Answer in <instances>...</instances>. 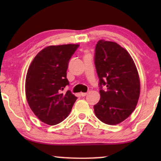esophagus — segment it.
Segmentation results:
<instances>
[{
    "instance_id": "obj_1",
    "label": "esophagus",
    "mask_w": 161,
    "mask_h": 161,
    "mask_svg": "<svg viewBox=\"0 0 161 161\" xmlns=\"http://www.w3.org/2000/svg\"><path fill=\"white\" fill-rule=\"evenodd\" d=\"M80 95L82 97H85V96L87 95V93H86V92H82V93H80Z\"/></svg>"
}]
</instances>
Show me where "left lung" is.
I'll return each instance as SVG.
<instances>
[{
    "label": "left lung",
    "mask_w": 161,
    "mask_h": 161,
    "mask_svg": "<svg viewBox=\"0 0 161 161\" xmlns=\"http://www.w3.org/2000/svg\"><path fill=\"white\" fill-rule=\"evenodd\" d=\"M94 64L100 89L94 114L105 124H119L134 111L139 98L140 80L135 63L117 43L100 40L95 47Z\"/></svg>",
    "instance_id": "obj_1"
}]
</instances>
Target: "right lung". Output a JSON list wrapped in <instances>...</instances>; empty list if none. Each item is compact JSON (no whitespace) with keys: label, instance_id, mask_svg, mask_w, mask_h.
<instances>
[{"label":"right lung","instance_id":"obj_1","mask_svg":"<svg viewBox=\"0 0 161 161\" xmlns=\"http://www.w3.org/2000/svg\"><path fill=\"white\" fill-rule=\"evenodd\" d=\"M79 45H53L44 48L35 56L28 69L25 94L35 115L45 124L55 125L65 119L77 97L68 90V64Z\"/></svg>","mask_w":161,"mask_h":161}]
</instances>
